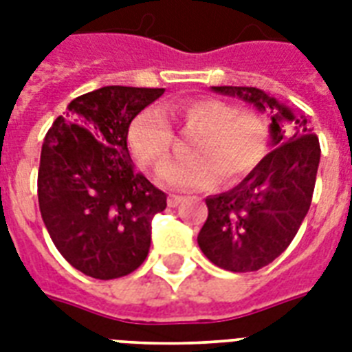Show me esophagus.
I'll return each instance as SVG.
<instances>
[{"label":"esophagus","mask_w":352,"mask_h":352,"mask_svg":"<svg viewBox=\"0 0 352 352\" xmlns=\"http://www.w3.org/2000/svg\"><path fill=\"white\" fill-rule=\"evenodd\" d=\"M182 195H175V193H170V195H168V204H170L171 208H175L177 204H181L182 203Z\"/></svg>","instance_id":"esophagus-1"}]
</instances>
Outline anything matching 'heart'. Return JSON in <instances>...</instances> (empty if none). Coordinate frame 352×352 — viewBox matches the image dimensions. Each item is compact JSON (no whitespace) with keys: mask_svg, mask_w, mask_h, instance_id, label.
<instances>
[{"mask_svg":"<svg viewBox=\"0 0 352 352\" xmlns=\"http://www.w3.org/2000/svg\"><path fill=\"white\" fill-rule=\"evenodd\" d=\"M175 115L184 131L201 133L190 159L164 166L160 181L177 190H204L217 179L232 186L256 170L267 153L268 126L263 117L219 98H195L179 104ZM129 146L138 164L159 170L170 159L175 135L159 109L148 107L129 126Z\"/></svg>","mask_w":352,"mask_h":352,"instance_id":"b5f03b06","label":"heart"}]
</instances>
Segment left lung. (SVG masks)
<instances>
[{
    "mask_svg": "<svg viewBox=\"0 0 352 352\" xmlns=\"http://www.w3.org/2000/svg\"><path fill=\"white\" fill-rule=\"evenodd\" d=\"M272 113L274 149L235 188L206 199L208 219L197 243L210 261L230 272H256L292 243L311 208L320 140L305 117L257 87H212Z\"/></svg>",
    "mask_w": 352,
    "mask_h": 352,
    "instance_id": "1",
    "label": "left lung"
}]
</instances>
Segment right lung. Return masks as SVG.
<instances>
[{"mask_svg": "<svg viewBox=\"0 0 352 352\" xmlns=\"http://www.w3.org/2000/svg\"><path fill=\"white\" fill-rule=\"evenodd\" d=\"M164 89L107 85L74 98L41 146L38 203L58 252L95 279L122 278L148 257L166 193L135 170L129 124Z\"/></svg>", "mask_w": 352, "mask_h": 352, "instance_id": "1", "label": "right lung"}]
</instances>
